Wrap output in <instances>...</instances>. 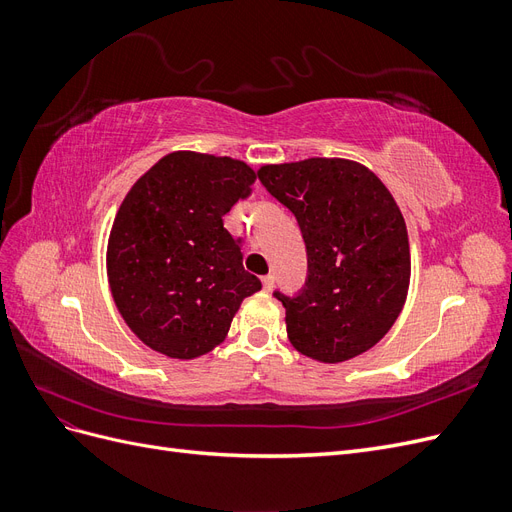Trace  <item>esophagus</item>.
Wrapping results in <instances>:
<instances>
[{"label": "esophagus", "mask_w": 512, "mask_h": 512, "mask_svg": "<svg viewBox=\"0 0 512 512\" xmlns=\"http://www.w3.org/2000/svg\"><path fill=\"white\" fill-rule=\"evenodd\" d=\"M262 286H265V290H273V286H275V277H273L271 273L262 277Z\"/></svg>", "instance_id": "1"}]
</instances>
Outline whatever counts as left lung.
<instances>
[{"label":"left lung","instance_id":"obj_1","mask_svg":"<svg viewBox=\"0 0 512 512\" xmlns=\"http://www.w3.org/2000/svg\"><path fill=\"white\" fill-rule=\"evenodd\" d=\"M258 179L297 218L307 250L305 286L292 297L273 292L290 344L322 363L376 346L410 284L408 230L391 192L369 168L342 158L269 164Z\"/></svg>","mask_w":512,"mask_h":512}]
</instances>
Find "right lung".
I'll list each match as a JSON object with an SVG mask.
<instances>
[{
    "mask_svg": "<svg viewBox=\"0 0 512 512\" xmlns=\"http://www.w3.org/2000/svg\"><path fill=\"white\" fill-rule=\"evenodd\" d=\"M254 181L241 160L175 151L123 198L108 237V284L149 348L170 359L207 354L224 342L241 301L262 288L222 220Z\"/></svg>",
    "mask_w": 512,
    "mask_h": 512,
    "instance_id": "add662e5",
    "label": "right lung"
}]
</instances>
